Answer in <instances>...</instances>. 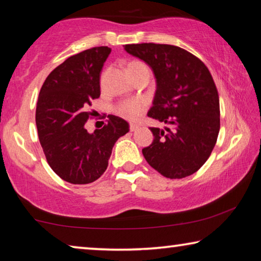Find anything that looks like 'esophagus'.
I'll list each match as a JSON object with an SVG mask.
<instances>
[{"label":"esophagus","mask_w":261,"mask_h":261,"mask_svg":"<svg viewBox=\"0 0 261 261\" xmlns=\"http://www.w3.org/2000/svg\"><path fill=\"white\" fill-rule=\"evenodd\" d=\"M139 125L138 124H135V123H131L130 124V131H136L137 129H138Z\"/></svg>","instance_id":"34e87169"}]
</instances>
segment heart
I'll return each instance as SVG.
<instances>
[{"instance_id":"1","label":"heart","mask_w":261,"mask_h":261,"mask_svg":"<svg viewBox=\"0 0 261 261\" xmlns=\"http://www.w3.org/2000/svg\"><path fill=\"white\" fill-rule=\"evenodd\" d=\"M146 68L143 62L140 61H131L127 64L126 70L127 72L135 71V70H139ZM147 101L143 98H135V99H127L122 101V102L116 107V114L120 115L123 118H126L129 121H136L144 114L145 109H146Z\"/></svg>"}]
</instances>
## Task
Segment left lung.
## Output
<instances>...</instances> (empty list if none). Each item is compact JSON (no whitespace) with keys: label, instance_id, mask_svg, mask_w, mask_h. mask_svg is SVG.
<instances>
[{"label":"left lung","instance_id":"left-lung-1","mask_svg":"<svg viewBox=\"0 0 261 261\" xmlns=\"http://www.w3.org/2000/svg\"><path fill=\"white\" fill-rule=\"evenodd\" d=\"M156 79L147 116L165 129L149 127L153 143L143 148L148 165L167 178H183L210 158L220 131L219 94L210 70L183 48L160 43L125 45Z\"/></svg>","mask_w":261,"mask_h":261}]
</instances>
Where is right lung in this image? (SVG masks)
I'll use <instances>...</instances> for the list:
<instances>
[{"mask_svg": "<svg viewBox=\"0 0 261 261\" xmlns=\"http://www.w3.org/2000/svg\"><path fill=\"white\" fill-rule=\"evenodd\" d=\"M112 49L94 47L70 56L46 78L35 112L39 140L48 165L71 184L94 182L108 167L115 143L129 123L108 115L102 129L90 134L85 123L92 100L100 96V73Z\"/></svg>", "mask_w": 261, "mask_h": 261, "instance_id": "add662e5", "label": "right lung"}]
</instances>
